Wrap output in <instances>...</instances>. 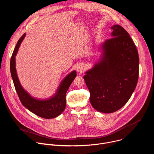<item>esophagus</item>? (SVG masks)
I'll return each instance as SVG.
<instances>
[{"label": "esophagus", "instance_id": "34e87169", "mask_svg": "<svg viewBox=\"0 0 154 154\" xmlns=\"http://www.w3.org/2000/svg\"><path fill=\"white\" fill-rule=\"evenodd\" d=\"M84 70H85V68L83 64H79L77 67V71L79 72H82Z\"/></svg>", "mask_w": 154, "mask_h": 154}]
</instances>
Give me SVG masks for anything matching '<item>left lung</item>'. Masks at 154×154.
I'll use <instances>...</instances> for the list:
<instances>
[{
	"mask_svg": "<svg viewBox=\"0 0 154 154\" xmlns=\"http://www.w3.org/2000/svg\"><path fill=\"white\" fill-rule=\"evenodd\" d=\"M111 29L112 38L101 45L100 60L83 76L91 105L104 113H113L127 102L139 75L138 53L133 40L121 26Z\"/></svg>",
	"mask_w": 154,
	"mask_h": 154,
	"instance_id": "1",
	"label": "left lung"
}]
</instances>
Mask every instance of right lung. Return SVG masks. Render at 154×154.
<instances>
[{
  "label": "right lung",
  "mask_w": 154,
  "mask_h": 154,
  "mask_svg": "<svg viewBox=\"0 0 154 154\" xmlns=\"http://www.w3.org/2000/svg\"><path fill=\"white\" fill-rule=\"evenodd\" d=\"M26 33L18 40L10 60V72L16 91L23 104L29 111L36 115L45 118H55L61 115L66 107V94L77 75L75 71L71 72L60 83L57 93L52 97L46 100L36 99L32 97L21 86L16 70L15 57Z\"/></svg>",
  "instance_id": "obj_1"
}]
</instances>
